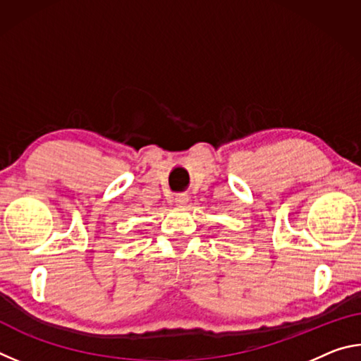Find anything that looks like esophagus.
I'll list each match as a JSON object with an SVG mask.
<instances>
[{
    "mask_svg": "<svg viewBox=\"0 0 361 361\" xmlns=\"http://www.w3.org/2000/svg\"><path fill=\"white\" fill-rule=\"evenodd\" d=\"M188 200H189L188 194H178V195H176V197H175V202H176V205H180V207L186 205V204H188Z\"/></svg>",
    "mask_w": 361,
    "mask_h": 361,
    "instance_id": "34e87169",
    "label": "esophagus"
}]
</instances>
